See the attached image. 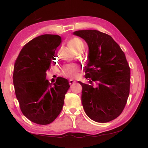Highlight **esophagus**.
I'll use <instances>...</instances> for the list:
<instances>
[{"instance_id":"34e87169","label":"esophagus","mask_w":148,"mask_h":148,"mask_svg":"<svg viewBox=\"0 0 148 148\" xmlns=\"http://www.w3.org/2000/svg\"><path fill=\"white\" fill-rule=\"evenodd\" d=\"M75 83H76V82L73 81V80H72V79H70V80H69V84H70V85H72V84H75Z\"/></svg>"}]
</instances>
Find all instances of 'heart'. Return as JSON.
Returning <instances> with one entry per match:
<instances>
[{
    "mask_svg": "<svg viewBox=\"0 0 148 148\" xmlns=\"http://www.w3.org/2000/svg\"><path fill=\"white\" fill-rule=\"evenodd\" d=\"M70 47L77 52L79 49L84 47V43L81 39L78 38H74L69 42ZM81 70L80 66L75 64H67L64 66L62 73L65 77L70 79L77 78Z\"/></svg>",
    "mask_w": 148,
    "mask_h": 148,
    "instance_id": "b5f03b06",
    "label": "heart"
}]
</instances>
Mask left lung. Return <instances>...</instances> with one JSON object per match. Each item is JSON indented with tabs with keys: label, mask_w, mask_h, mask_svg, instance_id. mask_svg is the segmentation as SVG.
I'll return each mask as SVG.
<instances>
[{
	"label": "left lung",
	"mask_w": 148,
	"mask_h": 148,
	"mask_svg": "<svg viewBox=\"0 0 148 148\" xmlns=\"http://www.w3.org/2000/svg\"><path fill=\"white\" fill-rule=\"evenodd\" d=\"M73 34L84 39L89 47L82 102L88 117L106 123L121 114L127 104L130 85V69L119 44L109 34L97 30H79ZM98 86L93 87L92 83Z\"/></svg>",
	"instance_id": "8db88e82"
}]
</instances>
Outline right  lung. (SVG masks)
<instances>
[{"label": "right lung", "instance_id": "1", "mask_svg": "<svg viewBox=\"0 0 148 148\" xmlns=\"http://www.w3.org/2000/svg\"><path fill=\"white\" fill-rule=\"evenodd\" d=\"M61 37L44 34L31 40L15 60L13 82L20 109L30 121L39 125L52 123L60 113L68 80L57 77L52 84L46 79V71L56 63V49Z\"/></svg>", "mask_w": 148, "mask_h": 148}]
</instances>
